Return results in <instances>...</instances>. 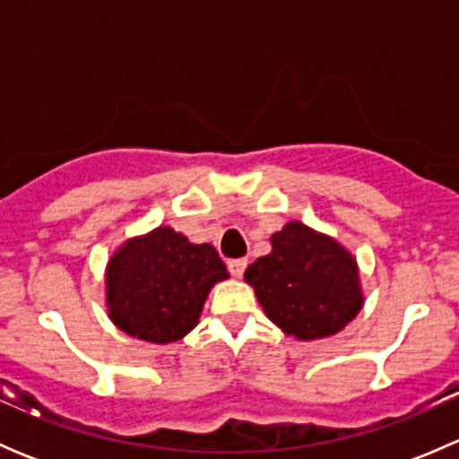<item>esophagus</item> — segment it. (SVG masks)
Masks as SVG:
<instances>
[{
    "mask_svg": "<svg viewBox=\"0 0 459 459\" xmlns=\"http://www.w3.org/2000/svg\"><path fill=\"white\" fill-rule=\"evenodd\" d=\"M244 268H247V259H230L229 262L230 275L238 277V280L244 275Z\"/></svg>",
    "mask_w": 459,
    "mask_h": 459,
    "instance_id": "obj_1",
    "label": "esophagus"
}]
</instances>
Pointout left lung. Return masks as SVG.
Returning a JSON list of instances; mask_svg holds the SVG:
<instances>
[{
	"label": "left lung",
	"instance_id": "obj_1",
	"mask_svg": "<svg viewBox=\"0 0 459 459\" xmlns=\"http://www.w3.org/2000/svg\"><path fill=\"white\" fill-rule=\"evenodd\" d=\"M271 253L244 273L266 317L295 340H324L364 307L358 259L302 221L271 235Z\"/></svg>",
	"mask_w": 459,
	"mask_h": 459
}]
</instances>
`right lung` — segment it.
<instances>
[{
  "label": "right lung",
  "instance_id": "add662e5",
  "mask_svg": "<svg viewBox=\"0 0 459 459\" xmlns=\"http://www.w3.org/2000/svg\"><path fill=\"white\" fill-rule=\"evenodd\" d=\"M226 264L211 244H193L170 226L126 239L106 264V307L119 331L152 344H173L200 322Z\"/></svg>",
  "mask_w": 459,
  "mask_h": 459
}]
</instances>
